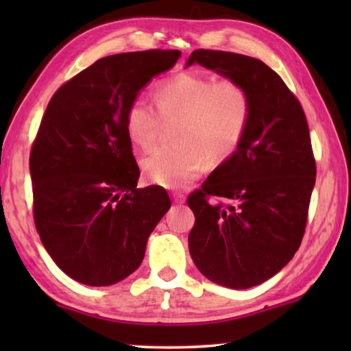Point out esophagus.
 <instances>
[{"instance_id": "1", "label": "esophagus", "mask_w": 351, "mask_h": 351, "mask_svg": "<svg viewBox=\"0 0 351 351\" xmlns=\"http://www.w3.org/2000/svg\"><path fill=\"white\" fill-rule=\"evenodd\" d=\"M172 199H174V203H176V204H184V203H185L184 195H179V193L172 195Z\"/></svg>"}]
</instances>
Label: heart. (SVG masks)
Wrapping results in <instances>:
<instances>
[{
	"label": "heart",
	"mask_w": 351,
	"mask_h": 351,
	"mask_svg": "<svg viewBox=\"0 0 351 351\" xmlns=\"http://www.w3.org/2000/svg\"><path fill=\"white\" fill-rule=\"evenodd\" d=\"M150 100L132 99L124 124L131 141L148 150L155 145L161 119H179L172 147H158L142 160L153 184L179 189L204 171L208 160L222 162L241 145L252 119V95L234 80L217 81L201 71H184L161 81Z\"/></svg>",
	"instance_id": "b5f03b06"
}]
</instances>
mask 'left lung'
I'll list each match as a JSON object with an SVG mask.
<instances>
[{"instance_id":"obj_1","label":"left lung","mask_w":351,"mask_h":351,"mask_svg":"<svg viewBox=\"0 0 351 351\" xmlns=\"http://www.w3.org/2000/svg\"><path fill=\"white\" fill-rule=\"evenodd\" d=\"M199 64L246 86L252 119L241 145L189 196L190 256L208 280L247 289L294 257L305 233L316 162L299 99L262 60L196 49Z\"/></svg>"}]
</instances>
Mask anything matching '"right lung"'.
<instances>
[{
    "label": "right lung",
    "mask_w": 351,
    "mask_h": 351,
    "mask_svg": "<svg viewBox=\"0 0 351 351\" xmlns=\"http://www.w3.org/2000/svg\"><path fill=\"white\" fill-rule=\"evenodd\" d=\"M179 57L166 49L104 57L47 104L30 153L33 219L47 254L75 281L110 286L136 271L171 208L161 186L137 189L124 117L138 90Z\"/></svg>",
    "instance_id": "obj_1"
}]
</instances>
